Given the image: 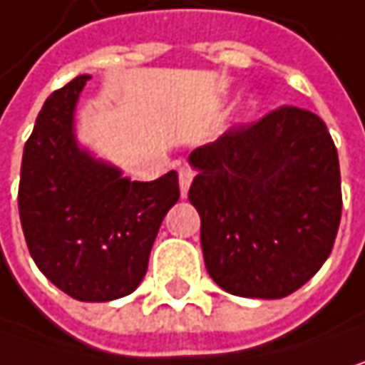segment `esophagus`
Here are the masks:
<instances>
[{
    "mask_svg": "<svg viewBox=\"0 0 365 365\" xmlns=\"http://www.w3.org/2000/svg\"><path fill=\"white\" fill-rule=\"evenodd\" d=\"M192 180H194V171L187 169V167H182L180 169V190H182V196L187 194V190L192 185Z\"/></svg>",
    "mask_w": 365,
    "mask_h": 365,
    "instance_id": "obj_1",
    "label": "esophagus"
}]
</instances>
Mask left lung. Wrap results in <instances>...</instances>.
<instances>
[{"label": "left lung", "mask_w": 365, "mask_h": 365, "mask_svg": "<svg viewBox=\"0 0 365 365\" xmlns=\"http://www.w3.org/2000/svg\"><path fill=\"white\" fill-rule=\"evenodd\" d=\"M207 272L236 297L282 299L324 265L341 223L336 146L326 123L284 106L190 154Z\"/></svg>", "instance_id": "obj_1"}]
</instances>
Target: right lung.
I'll list each match as a JSON object with an SVG mask.
<instances>
[{"label":"right lung","instance_id":"right-lung-1","mask_svg":"<svg viewBox=\"0 0 365 365\" xmlns=\"http://www.w3.org/2000/svg\"><path fill=\"white\" fill-rule=\"evenodd\" d=\"M87 75L46 100L24 144L18 211L43 276L77 301H113L138 288L167 211L180 198L178 171L131 182L96 163L73 138V110Z\"/></svg>","mask_w":365,"mask_h":365}]
</instances>
